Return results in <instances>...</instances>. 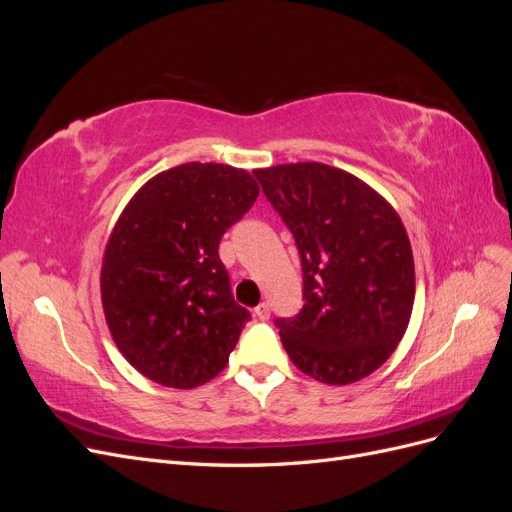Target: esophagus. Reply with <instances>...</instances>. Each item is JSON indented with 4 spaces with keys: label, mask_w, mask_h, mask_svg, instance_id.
<instances>
[{
    "label": "esophagus",
    "mask_w": 512,
    "mask_h": 512,
    "mask_svg": "<svg viewBox=\"0 0 512 512\" xmlns=\"http://www.w3.org/2000/svg\"><path fill=\"white\" fill-rule=\"evenodd\" d=\"M269 316H271V307H269V303H260V305L254 309V318H256V320H260V322L269 320Z\"/></svg>",
    "instance_id": "34e87169"
}]
</instances>
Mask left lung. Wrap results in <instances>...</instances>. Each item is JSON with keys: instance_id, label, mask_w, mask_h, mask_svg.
Segmentation results:
<instances>
[{"instance_id": "obj_1", "label": "left lung", "mask_w": 512, "mask_h": 512, "mask_svg": "<svg viewBox=\"0 0 512 512\" xmlns=\"http://www.w3.org/2000/svg\"><path fill=\"white\" fill-rule=\"evenodd\" d=\"M297 243L303 307L275 318L303 374L350 384L404 337L414 305L412 247L399 215L367 183L320 162L254 170Z\"/></svg>"}]
</instances>
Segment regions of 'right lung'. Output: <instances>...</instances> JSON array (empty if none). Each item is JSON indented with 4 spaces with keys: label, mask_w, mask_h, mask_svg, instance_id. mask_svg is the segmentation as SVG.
I'll return each instance as SVG.
<instances>
[{
    "label": "right lung",
    "mask_w": 512,
    "mask_h": 512,
    "mask_svg": "<svg viewBox=\"0 0 512 512\" xmlns=\"http://www.w3.org/2000/svg\"><path fill=\"white\" fill-rule=\"evenodd\" d=\"M258 185L224 164L188 162L147 181L123 209L102 262V305L117 348L149 380L194 389L226 367L250 320L218 247Z\"/></svg>",
    "instance_id": "add662e5"
}]
</instances>
